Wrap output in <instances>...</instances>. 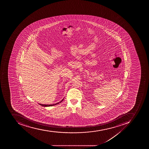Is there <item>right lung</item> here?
<instances>
[{"label":"right lung","mask_w":149,"mask_h":149,"mask_svg":"<svg viewBox=\"0 0 149 149\" xmlns=\"http://www.w3.org/2000/svg\"><path fill=\"white\" fill-rule=\"evenodd\" d=\"M63 100V99H62L61 102H58V103H56V104H50V105H48V104H39L41 106H44V107H49V106H52L58 104L59 103H61V102H62V101Z\"/></svg>","instance_id":"right-lung-1"}]
</instances>
